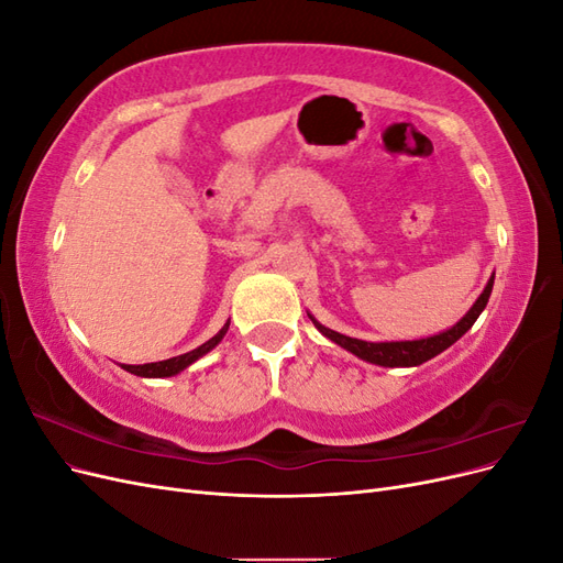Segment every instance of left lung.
I'll use <instances>...</instances> for the list:
<instances>
[{
  "mask_svg": "<svg viewBox=\"0 0 563 563\" xmlns=\"http://www.w3.org/2000/svg\"><path fill=\"white\" fill-rule=\"evenodd\" d=\"M490 291H493V277L488 279L484 294L476 298V302L472 305V310L463 319H460L453 329L439 333V335H432V338H422V340H401V343H366V340L350 338V335H343V333L321 327V323L314 317H310V319L323 335L333 340L335 345L345 347L347 352L356 354L364 362L378 364V366H391V368H395V366H418L422 362L432 360V356H437L439 352L449 350L457 338H463L472 329V323L476 321V317L484 312L486 302L490 298Z\"/></svg>",
  "mask_w": 563,
  "mask_h": 563,
  "instance_id": "8db88e82",
  "label": "left lung"
}]
</instances>
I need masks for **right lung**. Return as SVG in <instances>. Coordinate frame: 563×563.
<instances>
[{
  "label": "right lung",
  "mask_w": 563,
  "mask_h": 563,
  "mask_svg": "<svg viewBox=\"0 0 563 563\" xmlns=\"http://www.w3.org/2000/svg\"><path fill=\"white\" fill-rule=\"evenodd\" d=\"M228 327H230V321H228L225 327L220 329L211 340H207V343L199 345V347L192 350V352H185V354H180V356H172V360L155 362V364H143V366L122 364V368L129 371V373H133V376H143V378H168V376H176V373H180L183 368H187L192 362H197L199 356L211 352V350L220 343V340H223V335L228 333Z\"/></svg>",
  "instance_id": "1"
}]
</instances>
